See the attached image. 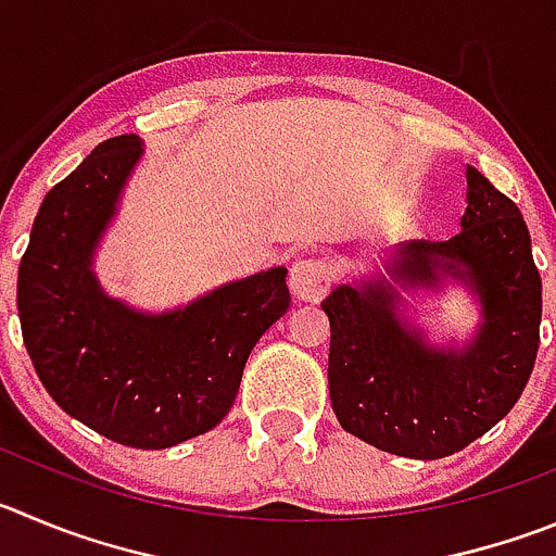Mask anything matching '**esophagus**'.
Wrapping results in <instances>:
<instances>
[{
    "mask_svg": "<svg viewBox=\"0 0 556 556\" xmlns=\"http://www.w3.org/2000/svg\"><path fill=\"white\" fill-rule=\"evenodd\" d=\"M331 282H334V271L324 257H299L290 266V290L295 299L302 302H318L329 293Z\"/></svg>",
    "mask_w": 556,
    "mask_h": 556,
    "instance_id": "esophagus-1",
    "label": "esophagus"
}]
</instances>
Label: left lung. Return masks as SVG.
I'll list each match as a JSON object with an SVG mask.
<instances>
[{
  "mask_svg": "<svg viewBox=\"0 0 556 556\" xmlns=\"http://www.w3.org/2000/svg\"><path fill=\"white\" fill-rule=\"evenodd\" d=\"M460 230L397 249V277L439 285L464 279L482 304L466 351L430 349L397 315L383 279L340 285L320 307L331 324L329 395L337 419L362 442L435 460L489 433L521 397L541 345V274L527 222L485 175L466 169Z\"/></svg>",
  "mask_w": 556,
  "mask_h": 556,
  "instance_id": "left-lung-1",
  "label": "left lung"
}]
</instances>
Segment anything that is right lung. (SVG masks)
<instances>
[{"instance_id":"1","label":"right lung","mask_w":556,"mask_h":556,"mask_svg":"<svg viewBox=\"0 0 556 556\" xmlns=\"http://www.w3.org/2000/svg\"><path fill=\"white\" fill-rule=\"evenodd\" d=\"M142 155L137 134L98 144L40 202L18 266L24 345L62 412L117 444L164 450L216 428L243 365L290 307L288 268L142 315L98 288L90 261Z\"/></svg>"}]
</instances>
